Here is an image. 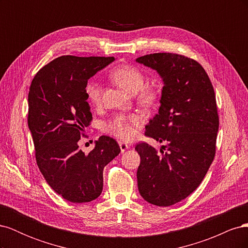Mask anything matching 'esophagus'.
I'll return each instance as SVG.
<instances>
[{"instance_id": "obj_1", "label": "esophagus", "mask_w": 248, "mask_h": 248, "mask_svg": "<svg viewBox=\"0 0 248 248\" xmlns=\"http://www.w3.org/2000/svg\"><path fill=\"white\" fill-rule=\"evenodd\" d=\"M119 146H120V149H121V152H122V153L125 152L126 150L129 148V146L127 145V144H125V142H119Z\"/></svg>"}]
</instances>
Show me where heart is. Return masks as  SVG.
Masks as SVG:
<instances>
[{"instance_id":"1","label":"heart","mask_w":248,"mask_h":248,"mask_svg":"<svg viewBox=\"0 0 248 248\" xmlns=\"http://www.w3.org/2000/svg\"><path fill=\"white\" fill-rule=\"evenodd\" d=\"M110 79L131 95L137 94L139 102L144 107L154 104L157 99V91L152 86H145L146 76L138 67L120 65L109 73ZM85 92L90 103L98 106L101 101L102 87L97 79H91L86 85ZM141 124L138 116L120 114L112 117L103 125L104 130L123 140H130L137 134V128Z\"/></svg>"}]
</instances>
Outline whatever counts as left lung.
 Wrapping results in <instances>:
<instances>
[{"instance_id": "obj_1", "label": "left lung", "mask_w": 248, "mask_h": 248, "mask_svg": "<svg viewBox=\"0 0 248 248\" xmlns=\"http://www.w3.org/2000/svg\"><path fill=\"white\" fill-rule=\"evenodd\" d=\"M158 72L163 81L158 114L145 136L166 142L160 154L147 142L136 150L140 163L138 186L150 204L168 207L196 190L214 159L219 119L213 86L196 60L170 52L137 59Z\"/></svg>"}]
</instances>
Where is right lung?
Here are the masks:
<instances>
[{
    "label": "right lung",
    "instance_id": "add662e5",
    "mask_svg": "<svg viewBox=\"0 0 248 248\" xmlns=\"http://www.w3.org/2000/svg\"><path fill=\"white\" fill-rule=\"evenodd\" d=\"M114 61V57H59L37 72L30 87L28 125L37 166L51 188L72 202L100 196L103 169L121 151L107 136L88 155L78 145L92 121L88 79Z\"/></svg>",
    "mask_w": 248,
    "mask_h": 248
}]
</instances>
